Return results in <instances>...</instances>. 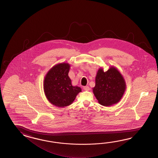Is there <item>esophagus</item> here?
<instances>
[{
  "label": "esophagus",
  "mask_w": 158,
  "mask_h": 158,
  "mask_svg": "<svg viewBox=\"0 0 158 158\" xmlns=\"http://www.w3.org/2000/svg\"><path fill=\"white\" fill-rule=\"evenodd\" d=\"M84 89L85 91H89L90 90V88L89 86H84Z\"/></svg>",
  "instance_id": "34e87169"
}]
</instances>
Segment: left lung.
I'll use <instances>...</instances> for the list:
<instances>
[{
  "label": "left lung",
  "instance_id": "obj_1",
  "mask_svg": "<svg viewBox=\"0 0 158 158\" xmlns=\"http://www.w3.org/2000/svg\"><path fill=\"white\" fill-rule=\"evenodd\" d=\"M126 90L124 78L116 68L111 66L104 72L100 68L95 77L93 91L99 104L110 106L121 100Z\"/></svg>",
  "mask_w": 158,
  "mask_h": 158
}]
</instances>
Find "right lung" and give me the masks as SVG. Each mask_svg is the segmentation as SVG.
Listing matches in <instances>:
<instances>
[{
    "instance_id": "obj_1",
    "label": "right lung",
    "mask_w": 158,
    "mask_h": 158,
    "mask_svg": "<svg viewBox=\"0 0 158 158\" xmlns=\"http://www.w3.org/2000/svg\"><path fill=\"white\" fill-rule=\"evenodd\" d=\"M70 64L61 63L55 65L46 74L44 81V92L47 100L57 107H67L72 104L81 87L73 86L68 76Z\"/></svg>"
}]
</instances>
